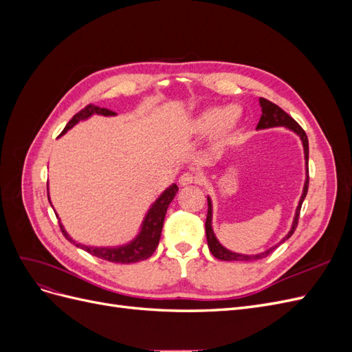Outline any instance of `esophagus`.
Segmentation results:
<instances>
[{
	"instance_id": "1",
	"label": "esophagus",
	"mask_w": 352,
	"mask_h": 352,
	"mask_svg": "<svg viewBox=\"0 0 352 352\" xmlns=\"http://www.w3.org/2000/svg\"><path fill=\"white\" fill-rule=\"evenodd\" d=\"M199 180H201L199 176H197V175H194V173L186 172V173H184V175H180L177 182H179L180 186H188V185H192V184H198Z\"/></svg>"
}]
</instances>
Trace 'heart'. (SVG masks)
<instances>
[{
	"mask_svg": "<svg viewBox=\"0 0 352 352\" xmlns=\"http://www.w3.org/2000/svg\"><path fill=\"white\" fill-rule=\"evenodd\" d=\"M242 111L239 107H210L202 110L190 122V132L206 135L212 132V140L217 146L230 145L241 131Z\"/></svg>",
	"mask_w": 352,
	"mask_h": 352,
	"instance_id": "obj_1",
	"label": "heart"
}]
</instances>
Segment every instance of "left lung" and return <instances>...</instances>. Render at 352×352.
I'll use <instances>...</instances> for the list:
<instances>
[{
    "mask_svg": "<svg viewBox=\"0 0 352 352\" xmlns=\"http://www.w3.org/2000/svg\"><path fill=\"white\" fill-rule=\"evenodd\" d=\"M260 105H261V117H260V122L257 124V129H269V127H276V126H285L287 129L294 131L298 136L301 138L302 141V146H304V154H305V170H307V177H305V184H304V190H302V195L300 202H298V207L295 211V217L292 221V228L291 230L287 232V235L279 242L283 243L286 239H289L292 236V233L296 229L298 225V219H300V211H301V206L304 202V198L307 195V190H308V138L304 132L302 127L298 124L292 117L285 113L279 105L273 104L272 101L265 100V98H260ZM207 202H208V211H207V220H206V233H207V242H208V248L210 252L214 255L217 260H223V261H252V260H260L267 257V255L279 247V245H276V247H272L270 250L264 251L261 254H255V255H245V254H236V252H232L229 250H226L223 245L217 241L214 232H212L211 228V217H212V206H211V199L210 197H207Z\"/></svg>",
    "mask_w": 352,
    "mask_h": 352,
    "instance_id": "obj_1",
    "label": "left lung"
}]
</instances>
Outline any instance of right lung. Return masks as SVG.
<instances>
[{
	"label": "right lung",
	"mask_w": 352,
	"mask_h": 352,
	"mask_svg": "<svg viewBox=\"0 0 352 352\" xmlns=\"http://www.w3.org/2000/svg\"><path fill=\"white\" fill-rule=\"evenodd\" d=\"M92 114H101V116H116L114 111L109 110V109H101L97 107V105H87L83 110H80L78 114H74L72 117V120L66 124L65 131L61 132V135H65L69 129L79 123L80 120L88 119ZM179 190L177 185L173 184L172 186H168L164 192L157 198V201L151 206V208L148 210L146 216L142 221L141 226V232L138 233L136 238L133 241H131L129 243L122 245V247H114V248H109V247H89V245H82L76 241H73L67 232L65 230V228H61L63 235L66 236L67 241L73 242L76 245L78 248H82L83 251H87L89 254H92L94 257H98L101 260L105 261H111V263H120V264H129V263H138L150 258L151 255L154 254L160 236H162V229H163V223H164V217H166V211L170 202L173 201L176 192ZM50 199V198H48Z\"/></svg>",
	"instance_id": "add662e5"
}]
</instances>
